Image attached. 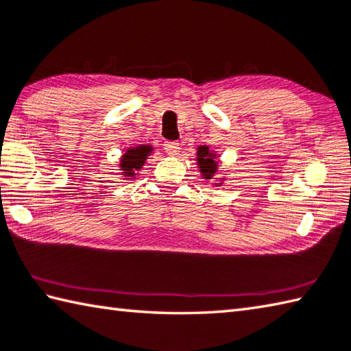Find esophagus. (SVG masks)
<instances>
[{"mask_svg": "<svg viewBox=\"0 0 351 351\" xmlns=\"http://www.w3.org/2000/svg\"><path fill=\"white\" fill-rule=\"evenodd\" d=\"M163 148L165 151H167L168 154L171 156H177L178 153H180V143L176 142V141H168L163 143Z\"/></svg>", "mask_w": 351, "mask_h": 351, "instance_id": "1", "label": "esophagus"}]
</instances>
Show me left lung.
Wrapping results in <instances>:
<instances>
[{
    "instance_id": "1",
    "label": "left lung",
    "mask_w": 351,
    "mask_h": 351,
    "mask_svg": "<svg viewBox=\"0 0 351 351\" xmlns=\"http://www.w3.org/2000/svg\"><path fill=\"white\" fill-rule=\"evenodd\" d=\"M197 160H198V167H200V171L204 178H213L217 171V163L214 162V154L209 153L208 147H200L197 153Z\"/></svg>"
}]
</instances>
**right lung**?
<instances>
[{
    "mask_svg": "<svg viewBox=\"0 0 351 351\" xmlns=\"http://www.w3.org/2000/svg\"><path fill=\"white\" fill-rule=\"evenodd\" d=\"M151 149L153 148L148 147V145H141V147L137 148L128 149L121 160V168L123 171V174L127 177H134L136 171L142 168V165L145 163V158L148 157Z\"/></svg>",
    "mask_w": 351,
    "mask_h": 351,
    "instance_id": "add662e5",
    "label": "right lung"
}]
</instances>
